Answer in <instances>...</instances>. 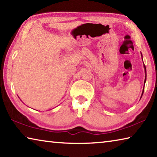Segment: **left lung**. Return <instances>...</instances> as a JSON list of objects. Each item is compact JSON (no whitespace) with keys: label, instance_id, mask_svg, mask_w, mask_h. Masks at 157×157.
I'll return each instance as SVG.
<instances>
[{"label":"left lung","instance_id":"8db88e82","mask_svg":"<svg viewBox=\"0 0 157 157\" xmlns=\"http://www.w3.org/2000/svg\"><path fill=\"white\" fill-rule=\"evenodd\" d=\"M144 68H145V72H146V66H145L144 65ZM146 78H145V81H144V83L145 82H146ZM144 90H143V93H142V95H143V94H144Z\"/></svg>","mask_w":157,"mask_h":157}]
</instances>
